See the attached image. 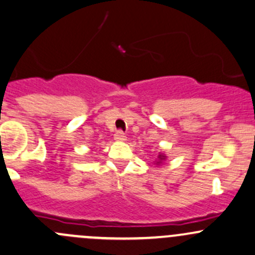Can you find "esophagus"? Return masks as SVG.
I'll use <instances>...</instances> for the list:
<instances>
[{
	"label": "esophagus",
	"mask_w": 255,
	"mask_h": 255,
	"mask_svg": "<svg viewBox=\"0 0 255 255\" xmlns=\"http://www.w3.org/2000/svg\"><path fill=\"white\" fill-rule=\"evenodd\" d=\"M115 139L119 141H125L126 140V134L122 132V130H117L116 133H115Z\"/></svg>",
	"instance_id": "esophagus-1"
}]
</instances>
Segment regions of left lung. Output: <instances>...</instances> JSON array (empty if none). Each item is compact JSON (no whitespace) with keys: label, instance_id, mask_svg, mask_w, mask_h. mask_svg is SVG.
Segmentation results:
<instances>
[{"label":"left lung","instance_id":"left-lung-1","mask_svg":"<svg viewBox=\"0 0 255 255\" xmlns=\"http://www.w3.org/2000/svg\"><path fill=\"white\" fill-rule=\"evenodd\" d=\"M157 157H159V160H157L156 165H160V163H161V162L163 161V160L166 159V156H165V155H159V156H157Z\"/></svg>","mask_w":255,"mask_h":255}]
</instances>
